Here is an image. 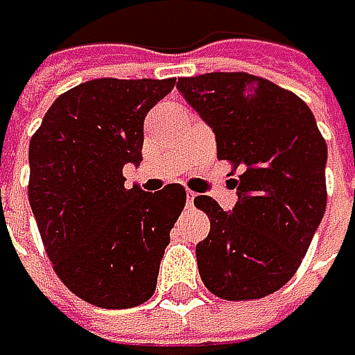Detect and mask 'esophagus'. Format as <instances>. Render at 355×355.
Instances as JSON below:
<instances>
[{"label": "esophagus", "instance_id": "esophagus-1", "mask_svg": "<svg viewBox=\"0 0 355 355\" xmlns=\"http://www.w3.org/2000/svg\"><path fill=\"white\" fill-rule=\"evenodd\" d=\"M193 200H196V193H193V191H187V206H189V208L193 206Z\"/></svg>", "mask_w": 355, "mask_h": 355}]
</instances>
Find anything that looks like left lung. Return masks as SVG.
Masks as SVG:
<instances>
[{
    "instance_id": "obj_1",
    "label": "left lung",
    "mask_w": 355,
    "mask_h": 355,
    "mask_svg": "<svg viewBox=\"0 0 355 355\" xmlns=\"http://www.w3.org/2000/svg\"><path fill=\"white\" fill-rule=\"evenodd\" d=\"M176 88L216 135V157L240 168L238 204L196 208L210 234L196 246L204 286L225 301L280 291L297 273L326 210V141L291 90L248 73L179 78Z\"/></svg>"
}]
</instances>
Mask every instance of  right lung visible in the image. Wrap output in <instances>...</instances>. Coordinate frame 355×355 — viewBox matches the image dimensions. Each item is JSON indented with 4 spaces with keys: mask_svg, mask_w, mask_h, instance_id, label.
Listing matches in <instances>:
<instances>
[{
    "mask_svg": "<svg viewBox=\"0 0 355 355\" xmlns=\"http://www.w3.org/2000/svg\"><path fill=\"white\" fill-rule=\"evenodd\" d=\"M170 80L101 78L60 94L29 143V204L60 282L103 309L149 301L185 208L179 183L125 189L123 166L141 164L143 121Z\"/></svg>",
    "mask_w": 355,
    "mask_h": 355,
    "instance_id": "add662e5",
    "label": "right lung"
}]
</instances>
